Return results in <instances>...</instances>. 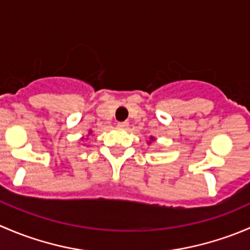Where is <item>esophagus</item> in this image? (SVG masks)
Listing matches in <instances>:
<instances>
[{
  "instance_id": "34e87169",
  "label": "esophagus",
  "mask_w": 250,
  "mask_h": 250,
  "mask_svg": "<svg viewBox=\"0 0 250 250\" xmlns=\"http://www.w3.org/2000/svg\"><path fill=\"white\" fill-rule=\"evenodd\" d=\"M117 125H118V127H120V128H125H125H128V125H129V123H128L127 121H123V122H118Z\"/></svg>"
}]
</instances>
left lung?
<instances>
[{
    "label": "left lung",
    "instance_id": "left-lung-1",
    "mask_svg": "<svg viewBox=\"0 0 250 250\" xmlns=\"http://www.w3.org/2000/svg\"><path fill=\"white\" fill-rule=\"evenodd\" d=\"M150 139H151V140H153V138H152V137H151V138H150ZM150 143H151V141H150Z\"/></svg>",
    "mask_w": 250,
    "mask_h": 250
}]
</instances>
